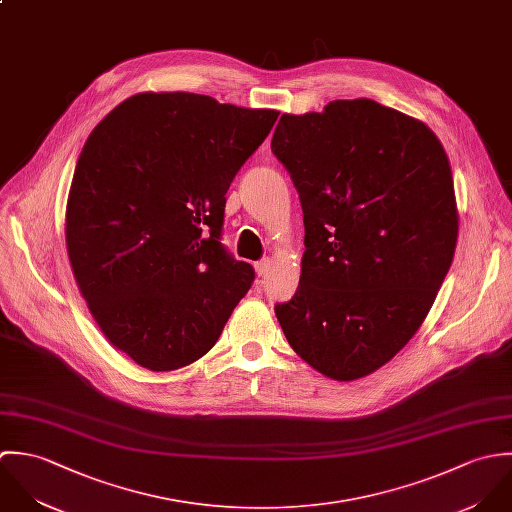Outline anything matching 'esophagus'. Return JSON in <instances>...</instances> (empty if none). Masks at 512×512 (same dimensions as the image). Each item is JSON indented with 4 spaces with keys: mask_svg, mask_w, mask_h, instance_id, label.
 Returning a JSON list of instances; mask_svg holds the SVG:
<instances>
[{
    "mask_svg": "<svg viewBox=\"0 0 512 512\" xmlns=\"http://www.w3.org/2000/svg\"><path fill=\"white\" fill-rule=\"evenodd\" d=\"M269 269H271V259H261L255 263V271L259 277H265L269 273Z\"/></svg>",
    "mask_w": 512,
    "mask_h": 512,
    "instance_id": "1",
    "label": "esophagus"
}]
</instances>
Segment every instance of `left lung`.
Here are the masks:
<instances>
[{"label":"left lung","instance_id":"left-lung-1","mask_svg":"<svg viewBox=\"0 0 512 512\" xmlns=\"http://www.w3.org/2000/svg\"><path fill=\"white\" fill-rule=\"evenodd\" d=\"M271 150L299 192L307 247L279 324L320 374L368 376L408 344L451 267L447 154L423 122L370 99L283 114Z\"/></svg>","mask_w":512,"mask_h":512}]
</instances>
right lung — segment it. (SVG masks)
Masks as SVG:
<instances>
[{"mask_svg": "<svg viewBox=\"0 0 512 512\" xmlns=\"http://www.w3.org/2000/svg\"><path fill=\"white\" fill-rule=\"evenodd\" d=\"M279 112L140 93L87 138L67 202L77 285L112 346L152 372L202 358L255 281L221 243L225 194Z\"/></svg>", "mask_w": 512, "mask_h": 512, "instance_id": "1", "label": "right lung"}]
</instances>
